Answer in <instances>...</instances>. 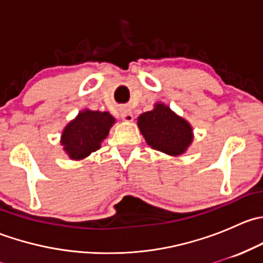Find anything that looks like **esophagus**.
<instances>
[{"label": "esophagus", "instance_id": "esophagus-1", "mask_svg": "<svg viewBox=\"0 0 263 263\" xmlns=\"http://www.w3.org/2000/svg\"><path fill=\"white\" fill-rule=\"evenodd\" d=\"M121 117L123 121L131 122L134 119V116H132V112L128 109V108H122L121 109Z\"/></svg>", "mask_w": 263, "mask_h": 263}]
</instances>
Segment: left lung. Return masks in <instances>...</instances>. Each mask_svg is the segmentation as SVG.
I'll return each instance as SVG.
<instances>
[{
	"instance_id": "1",
	"label": "left lung",
	"mask_w": 263,
	"mask_h": 263,
	"mask_svg": "<svg viewBox=\"0 0 263 263\" xmlns=\"http://www.w3.org/2000/svg\"><path fill=\"white\" fill-rule=\"evenodd\" d=\"M137 124L147 145L169 155H181L192 142L190 124L163 104H156L154 110L142 113Z\"/></svg>"
}]
</instances>
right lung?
Listing matches in <instances>:
<instances>
[{
	"label": "right lung",
	"mask_w": 263,
	"mask_h": 263,
	"mask_svg": "<svg viewBox=\"0 0 263 263\" xmlns=\"http://www.w3.org/2000/svg\"><path fill=\"white\" fill-rule=\"evenodd\" d=\"M115 118L108 112L85 110L67 124L62 134V145L72 159L86 158L100 147Z\"/></svg>",
	"instance_id": "1"
}]
</instances>
